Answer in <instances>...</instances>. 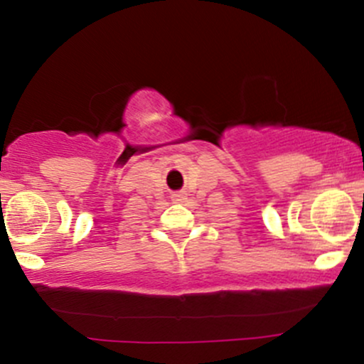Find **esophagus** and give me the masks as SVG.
I'll use <instances>...</instances> for the list:
<instances>
[{"instance_id":"esophagus-1","label":"esophagus","mask_w":364,"mask_h":364,"mask_svg":"<svg viewBox=\"0 0 364 364\" xmlns=\"http://www.w3.org/2000/svg\"><path fill=\"white\" fill-rule=\"evenodd\" d=\"M173 200L174 202H183V200H185V193H183V191H176V193L173 195Z\"/></svg>"}]
</instances>
